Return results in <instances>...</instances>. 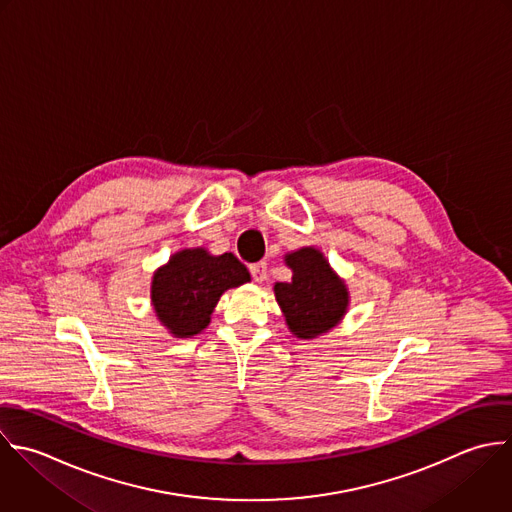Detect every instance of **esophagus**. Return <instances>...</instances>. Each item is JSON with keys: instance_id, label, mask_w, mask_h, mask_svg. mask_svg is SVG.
Segmentation results:
<instances>
[{"instance_id": "1", "label": "esophagus", "mask_w": 512, "mask_h": 512, "mask_svg": "<svg viewBox=\"0 0 512 512\" xmlns=\"http://www.w3.org/2000/svg\"><path fill=\"white\" fill-rule=\"evenodd\" d=\"M249 273H251V277H253L257 283L265 281V279H267V263H265V261H259V263L249 265Z\"/></svg>"}]
</instances>
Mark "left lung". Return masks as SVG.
Masks as SVG:
<instances>
[{
    "mask_svg": "<svg viewBox=\"0 0 512 512\" xmlns=\"http://www.w3.org/2000/svg\"><path fill=\"white\" fill-rule=\"evenodd\" d=\"M293 269L289 283L275 285V297L293 335L313 339L327 333L347 311L345 283L331 271L327 259L313 247L285 257Z\"/></svg>",
    "mask_w": 512,
    "mask_h": 512,
    "instance_id": "left-lung-1",
    "label": "left lung"
}]
</instances>
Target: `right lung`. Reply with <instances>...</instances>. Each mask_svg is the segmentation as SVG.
<instances>
[{
	"label": "right lung",
	"instance_id": "obj_1",
	"mask_svg": "<svg viewBox=\"0 0 512 512\" xmlns=\"http://www.w3.org/2000/svg\"><path fill=\"white\" fill-rule=\"evenodd\" d=\"M249 281L247 267L233 255L185 249L153 275L151 301L161 323L175 337H191L209 325L219 297Z\"/></svg>",
	"mask_w": 512,
	"mask_h": 512
}]
</instances>
